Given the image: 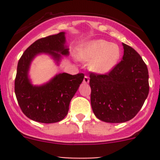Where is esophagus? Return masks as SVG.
Here are the masks:
<instances>
[{"instance_id": "esophagus-1", "label": "esophagus", "mask_w": 160, "mask_h": 160, "mask_svg": "<svg viewBox=\"0 0 160 160\" xmlns=\"http://www.w3.org/2000/svg\"><path fill=\"white\" fill-rule=\"evenodd\" d=\"M89 82H90L89 77H87V76H85L84 79H83V83H85V84H88Z\"/></svg>"}]
</instances>
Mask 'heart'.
<instances>
[{
    "mask_svg": "<svg viewBox=\"0 0 160 160\" xmlns=\"http://www.w3.org/2000/svg\"><path fill=\"white\" fill-rule=\"evenodd\" d=\"M80 61L90 62V70L97 74H107L112 71L121 58L118 45L103 39L90 41L78 49Z\"/></svg>",
    "mask_w": 160,
    "mask_h": 160,
    "instance_id": "obj_1",
    "label": "heart"
}]
</instances>
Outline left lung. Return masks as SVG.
Instances as JSON below:
<instances>
[{
  "instance_id": "1",
  "label": "left lung",
  "mask_w": 160,
  "mask_h": 160,
  "mask_svg": "<svg viewBox=\"0 0 160 160\" xmlns=\"http://www.w3.org/2000/svg\"><path fill=\"white\" fill-rule=\"evenodd\" d=\"M122 60L107 74L90 73V102L103 122L129 121L140 111L149 93L147 65L135 49L122 43Z\"/></svg>"
}]
</instances>
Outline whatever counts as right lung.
I'll return each instance as SVG.
<instances>
[{
    "mask_svg": "<svg viewBox=\"0 0 160 160\" xmlns=\"http://www.w3.org/2000/svg\"><path fill=\"white\" fill-rule=\"evenodd\" d=\"M41 54L48 55L59 66L63 56L70 54L66 32L38 39L28 47L18 62L15 79V94L22 112L36 122L53 123L66 116L70 101L82 82L84 74L57 73L47 82L33 85L29 70L32 61Z\"/></svg>",
    "mask_w": 160,
    "mask_h": 160,
    "instance_id": "1",
    "label": "right lung"
}]
</instances>
